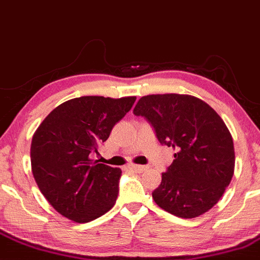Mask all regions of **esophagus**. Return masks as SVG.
Segmentation results:
<instances>
[{
  "mask_svg": "<svg viewBox=\"0 0 260 260\" xmlns=\"http://www.w3.org/2000/svg\"><path fill=\"white\" fill-rule=\"evenodd\" d=\"M131 170H132L133 172H136V173H143V172L146 170V167L142 165H132L131 166Z\"/></svg>",
  "mask_w": 260,
  "mask_h": 260,
  "instance_id": "1",
  "label": "esophagus"
}]
</instances>
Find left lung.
<instances>
[{
	"label": "left lung",
	"mask_w": 260,
	"mask_h": 260,
	"mask_svg": "<svg viewBox=\"0 0 260 260\" xmlns=\"http://www.w3.org/2000/svg\"><path fill=\"white\" fill-rule=\"evenodd\" d=\"M134 115L154 127L158 142L176 150L154 190L156 205L179 218H196L219 201L235 170L233 137L207 103L187 94L142 96Z\"/></svg>",
	"instance_id": "8db88e82"
}]
</instances>
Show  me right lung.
Masks as SVG:
<instances>
[{"label":"right lung","instance_id":"obj_1","mask_svg":"<svg viewBox=\"0 0 260 260\" xmlns=\"http://www.w3.org/2000/svg\"><path fill=\"white\" fill-rule=\"evenodd\" d=\"M136 99H70L51 111L36 129L31 170L40 191L62 217L88 223L114 207L122 171L93 162L89 154L98 151V144L109 138Z\"/></svg>","mask_w":260,"mask_h":260}]
</instances>
